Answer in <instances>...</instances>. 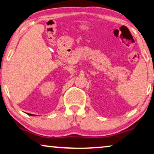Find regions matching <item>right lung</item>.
<instances>
[{
    "instance_id": "right-lung-1",
    "label": "right lung",
    "mask_w": 154,
    "mask_h": 154,
    "mask_svg": "<svg viewBox=\"0 0 154 154\" xmlns=\"http://www.w3.org/2000/svg\"><path fill=\"white\" fill-rule=\"evenodd\" d=\"M28 115H30V116H34V115H33V114H30V113H27Z\"/></svg>"
}]
</instances>
